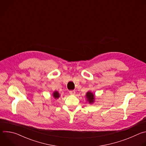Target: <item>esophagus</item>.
I'll list each match as a JSON object with an SVG mask.
<instances>
[{"instance_id": "1", "label": "esophagus", "mask_w": 146, "mask_h": 146, "mask_svg": "<svg viewBox=\"0 0 146 146\" xmlns=\"http://www.w3.org/2000/svg\"><path fill=\"white\" fill-rule=\"evenodd\" d=\"M75 91H69V94L71 95H74L75 94Z\"/></svg>"}]
</instances>
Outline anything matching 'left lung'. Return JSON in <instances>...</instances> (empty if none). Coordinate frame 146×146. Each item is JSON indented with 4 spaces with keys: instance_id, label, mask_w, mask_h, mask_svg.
<instances>
[{
    "instance_id": "8db88e82",
    "label": "left lung",
    "mask_w": 146,
    "mask_h": 146,
    "mask_svg": "<svg viewBox=\"0 0 146 146\" xmlns=\"http://www.w3.org/2000/svg\"><path fill=\"white\" fill-rule=\"evenodd\" d=\"M86 98L87 102H88L90 105H92V104H94L95 103V94L91 91H89L87 92L86 95Z\"/></svg>"
}]
</instances>
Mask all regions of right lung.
Returning <instances> with one entry per match:
<instances>
[{"label":"right lung","mask_w":146,"mask_h":146,"mask_svg":"<svg viewBox=\"0 0 146 146\" xmlns=\"http://www.w3.org/2000/svg\"><path fill=\"white\" fill-rule=\"evenodd\" d=\"M60 95L57 91H54L52 93V96L55 99H58L60 97Z\"/></svg>","instance_id":"add662e5"}]
</instances>
